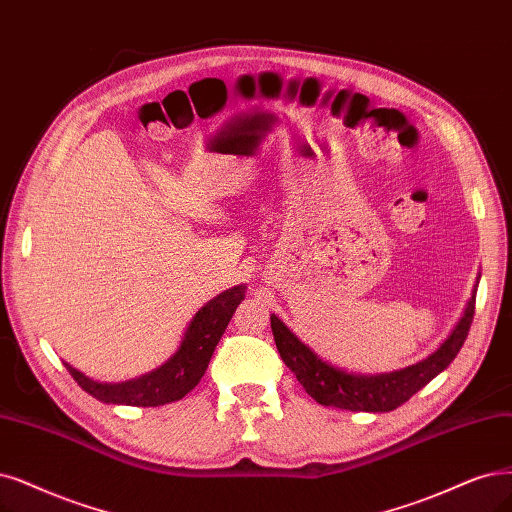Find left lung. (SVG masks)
<instances>
[{
    "instance_id": "obj_1",
    "label": "left lung",
    "mask_w": 512,
    "mask_h": 512,
    "mask_svg": "<svg viewBox=\"0 0 512 512\" xmlns=\"http://www.w3.org/2000/svg\"><path fill=\"white\" fill-rule=\"evenodd\" d=\"M479 278L481 274L477 276V285ZM477 285L472 289L458 325L453 327L445 342L424 361L392 373L361 375L325 363L304 342H299L297 335L289 331V327L276 314L270 316L274 342L282 361L295 373L297 382L306 388L316 403L348 411H392L407 403L415 392L422 390L430 380L445 371L453 358L458 356L470 331L472 316H475Z\"/></svg>"
}]
</instances>
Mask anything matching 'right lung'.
<instances>
[{"instance_id":"1","label":"right lung","mask_w":512,"mask_h":512,"mask_svg":"<svg viewBox=\"0 0 512 512\" xmlns=\"http://www.w3.org/2000/svg\"><path fill=\"white\" fill-rule=\"evenodd\" d=\"M244 289V285L232 287L204 304L192 318V323L187 325L177 352L164 365L135 377V380L103 384L94 382L92 377H86L69 363H65V367L82 390L107 405L160 407L181 401L202 380L219 339L227 329V323H230L238 304L244 299Z\"/></svg>"}]
</instances>
